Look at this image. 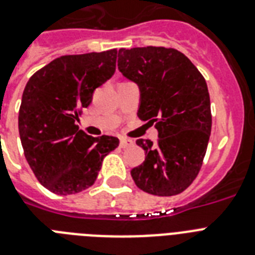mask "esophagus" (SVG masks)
<instances>
[{
  "mask_svg": "<svg viewBox=\"0 0 255 255\" xmlns=\"http://www.w3.org/2000/svg\"><path fill=\"white\" fill-rule=\"evenodd\" d=\"M132 145H133V140L126 139V137L120 139V148H129Z\"/></svg>",
  "mask_w": 255,
  "mask_h": 255,
  "instance_id": "34e87169",
  "label": "esophagus"
}]
</instances>
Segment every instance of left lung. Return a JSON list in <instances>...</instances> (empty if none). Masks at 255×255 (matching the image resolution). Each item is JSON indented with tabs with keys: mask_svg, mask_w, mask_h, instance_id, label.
Here are the masks:
<instances>
[{
	"mask_svg": "<svg viewBox=\"0 0 255 255\" xmlns=\"http://www.w3.org/2000/svg\"><path fill=\"white\" fill-rule=\"evenodd\" d=\"M118 69L140 88L137 116L155 123L157 143L139 139L145 160L131 170L133 181L153 196H176L197 177L205 157L212 112L205 78L172 47L120 49Z\"/></svg>",
	"mask_w": 255,
	"mask_h": 255,
	"instance_id": "obj_1",
	"label": "left lung"
}]
</instances>
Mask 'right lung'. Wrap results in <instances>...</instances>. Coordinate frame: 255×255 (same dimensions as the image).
<instances>
[{"label":"right lung","mask_w":255,"mask_h":255,"mask_svg":"<svg viewBox=\"0 0 255 255\" xmlns=\"http://www.w3.org/2000/svg\"><path fill=\"white\" fill-rule=\"evenodd\" d=\"M118 50L62 55L30 78L22 95L18 129L35 177L59 196L96 181L103 159L119 145L114 136L92 137L77 122L95 88L114 75Z\"/></svg>","instance_id":"add662e5"}]
</instances>
